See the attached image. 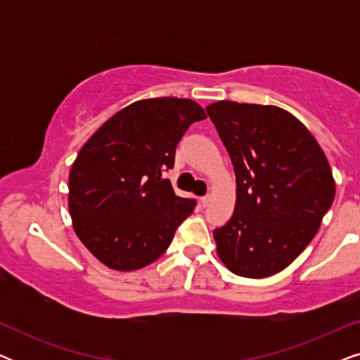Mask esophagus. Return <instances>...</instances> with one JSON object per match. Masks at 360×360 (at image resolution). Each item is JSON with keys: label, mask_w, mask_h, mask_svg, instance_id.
<instances>
[{"label": "esophagus", "mask_w": 360, "mask_h": 360, "mask_svg": "<svg viewBox=\"0 0 360 360\" xmlns=\"http://www.w3.org/2000/svg\"><path fill=\"white\" fill-rule=\"evenodd\" d=\"M210 201H211V196L206 195V196H203V198L200 200V203H201V206H203V208H205V206L210 205Z\"/></svg>", "instance_id": "1"}]
</instances>
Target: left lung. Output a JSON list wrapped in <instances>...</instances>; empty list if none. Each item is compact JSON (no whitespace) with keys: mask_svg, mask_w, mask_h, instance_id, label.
<instances>
[{"mask_svg":"<svg viewBox=\"0 0 360 360\" xmlns=\"http://www.w3.org/2000/svg\"><path fill=\"white\" fill-rule=\"evenodd\" d=\"M236 174L233 218L214 229L231 272L265 278L311 243L336 184L324 152L292 112L274 105L221 100L206 106Z\"/></svg>","mask_w":360,"mask_h":360,"instance_id":"left-lung-1","label":"left lung"}]
</instances>
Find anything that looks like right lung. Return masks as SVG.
Returning <instances> with one entry per match:
<instances>
[{"label":"right lung","instance_id":"obj_1","mask_svg":"<svg viewBox=\"0 0 360 360\" xmlns=\"http://www.w3.org/2000/svg\"><path fill=\"white\" fill-rule=\"evenodd\" d=\"M206 117L188 98L131 103L98 127L68 176V211L82 244L111 270L132 272L160 257L195 201L174 193L175 149L184 132Z\"/></svg>","mask_w":360,"mask_h":360}]
</instances>
